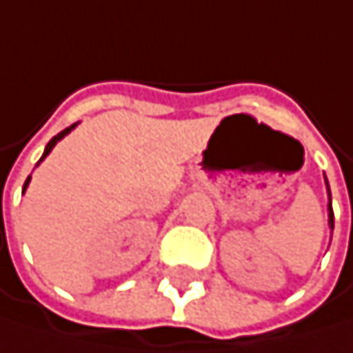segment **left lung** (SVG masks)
Segmentation results:
<instances>
[{
    "instance_id": "1",
    "label": "left lung",
    "mask_w": 353,
    "mask_h": 353,
    "mask_svg": "<svg viewBox=\"0 0 353 353\" xmlns=\"http://www.w3.org/2000/svg\"><path fill=\"white\" fill-rule=\"evenodd\" d=\"M326 188H328V182H326ZM328 226L334 228V214H332V205H330V188H328Z\"/></svg>"
}]
</instances>
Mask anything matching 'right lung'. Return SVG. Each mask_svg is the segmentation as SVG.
Listing matches in <instances>:
<instances>
[{"instance_id": "1", "label": "right lung", "mask_w": 353, "mask_h": 353, "mask_svg": "<svg viewBox=\"0 0 353 353\" xmlns=\"http://www.w3.org/2000/svg\"><path fill=\"white\" fill-rule=\"evenodd\" d=\"M74 127H76V125H72V127H67L65 131H61L59 135H54V137H52V139H50V141L46 143V150H44V154H42V159H39V163H42V161H44V159H46V157L50 154V150H52V148L57 145V141H61V139H63V137H65L67 133H70V131H72ZM39 163H37V165H39ZM29 180H31V175H29V178H27V182H25V186H23V192L27 190V186H29Z\"/></svg>"}]
</instances>
